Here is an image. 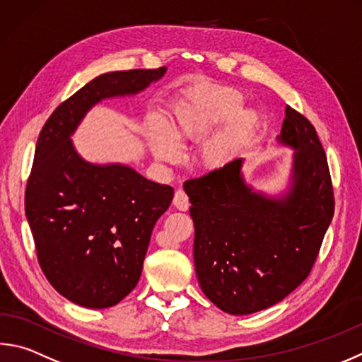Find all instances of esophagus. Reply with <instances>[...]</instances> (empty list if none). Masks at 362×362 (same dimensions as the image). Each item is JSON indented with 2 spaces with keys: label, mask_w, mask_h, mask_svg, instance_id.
Segmentation results:
<instances>
[{
  "label": "esophagus",
  "mask_w": 362,
  "mask_h": 362,
  "mask_svg": "<svg viewBox=\"0 0 362 362\" xmlns=\"http://www.w3.org/2000/svg\"><path fill=\"white\" fill-rule=\"evenodd\" d=\"M174 206L179 210H188L189 207V201L187 193L183 189H177L174 194Z\"/></svg>",
  "instance_id": "1"
}]
</instances>
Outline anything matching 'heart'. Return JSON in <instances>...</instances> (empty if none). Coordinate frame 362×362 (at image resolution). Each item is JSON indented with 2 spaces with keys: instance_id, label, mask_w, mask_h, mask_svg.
I'll return each instance as SVG.
<instances>
[{
  "instance_id": "obj_1",
  "label": "heart",
  "mask_w": 362,
  "mask_h": 362,
  "mask_svg": "<svg viewBox=\"0 0 362 362\" xmlns=\"http://www.w3.org/2000/svg\"><path fill=\"white\" fill-rule=\"evenodd\" d=\"M240 96L234 91L220 88L194 90L175 103L166 131L161 124L150 128V144L156 158L173 161L177 158V147L185 146L207 136L216 124L235 112ZM256 122L252 110H239L220 133L209 137L199 147L198 158L206 168H221L231 161L244 144L248 131Z\"/></svg>"
}]
</instances>
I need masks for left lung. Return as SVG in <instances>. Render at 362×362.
<instances>
[{
    "label": "left lung",
    "instance_id": "1",
    "mask_svg": "<svg viewBox=\"0 0 362 362\" xmlns=\"http://www.w3.org/2000/svg\"><path fill=\"white\" fill-rule=\"evenodd\" d=\"M279 141L294 148L284 198L256 193L242 158L183 183L194 223V267L204 294L231 315L277 304L304 281L334 216V189L317 131L286 106Z\"/></svg>",
    "mask_w": 362,
    "mask_h": 362
}]
</instances>
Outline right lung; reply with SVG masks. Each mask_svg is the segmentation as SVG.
Instances as JSON below:
<instances>
[{"mask_svg": "<svg viewBox=\"0 0 362 362\" xmlns=\"http://www.w3.org/2000/svg\"><path fill=\"white\" fill-rule=\"evenodd\" d=\"M164 72L163 66L98 76L63 101L39 133L25 214L44 275L77 305L107 308L134 290L174 188L123 164L83 161L71 134L96 103L139 93Z\"/></svg>", "mask_w": 362, "mask_h": 362, "instance_id": "right-lung-1", "label": "right lung"}]
</instances>
